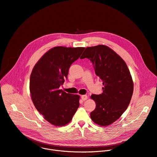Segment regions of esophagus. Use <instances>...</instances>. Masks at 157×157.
Here are the masks:
<instances>
[{
    "instance_id": "obj_1",
    "label": "esophagus",
    "mask_w": 157,
    "mask_h": 157,
    "mask_svg": "<svg viewBox=\"0 0 157 157\" xmlns=\"http://www.w3.org/2000/svg\"><path fill=\"white\" fill-rule=\"evenodd\" d=\"M81 99L83 100V101H86L87 98H88V96L87 95H81Z\"/></svg>"
}]
</instances>
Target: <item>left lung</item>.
Instances as JSON below:
<instances>
[{"mask_svg":"<svg viewBox=\"0 0 157 157\" xmlns=\"http://www.w3.org/2000/svg\"><path fill=\"white\" fill-rule=\"evenodd\" d=\"M85 58L92 62L96 75L104 85L102 94L91 96L96 107L90 117L98 125H111L121 116L130 104L134 90L130 72L125 61L104 45L86 48L80 59Z\"/></svg>","mask_w":157,"mask_h":157,"instance_id":"left-lung-1","label":"left lung"}]
</instances>
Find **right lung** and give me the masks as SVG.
Wrapping results in <instances>:
<instances>
[{
  "label": "right lung",
  "mask_w": 157,
  "mask_h": 157,
  "mask_svg": "<svg viewBox=\"0 0 157 157\" xmlns=\"http://www.w3.org/2000/svg\"><path fill=\"white\" fill-rule=\"evenodd\" d=\"M84 49L82 47H54L40 58L32 71V102L44 119L55 126L67 125L79 106V95L67 94L59 88L67 78L71 64Z\"/></svg>",
  "instance_id": "obj_1"
}]
</instances>
